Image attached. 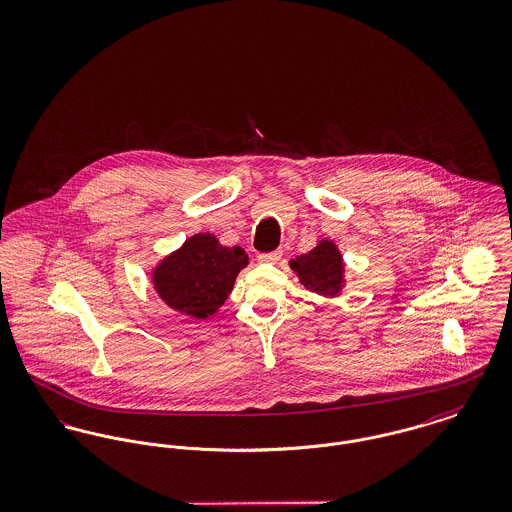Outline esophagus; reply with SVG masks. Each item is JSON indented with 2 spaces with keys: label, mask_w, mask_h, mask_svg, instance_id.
<instances>
[{
  "label": "esophagus",
  "mask_w": 512,
  "mask_h": 512,
  "mask_svg": "<svg viewBox=\"0 0 512 512\" xmlns=\"http://www.w3.org/2000/svg\"><path fill=\"white\" fill-rule=\"evenodd\" d=\"M280 257H282V251L275 249V251H269V253H261L259 263H278Z\"/></svg>",
  "instance_id": "obj_1"
}]
</instances>
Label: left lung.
Instances as JSON below:
<instances>
[{
	"instance_id": "8db88e82",
	"label": "left lung",
	"mask_w": 512,
	"mask_h": 512,
	"mask_svg": "<svg viewBox=\"0 0 512 512\" xmlns=\"http://www.w3.org/2000/svg\"><path fill=\"white\" fill-rule=\"evenodd\" d=\"M290 267L315 294L333 296L343 286V259L333 241L323 239L310 253L292 259Z\"/></svg>"
}]
</instances>
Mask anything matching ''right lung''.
<instances>
[{"mask_svg":"<svg viewBox=\"0 0 512 512\" xmlns=\"http://www.w3.org/2000/svg\"><path fill=\"white\" fill-rule=\"evenodd\" d=\"M245 265L241 247H224L210 234H197L159 265L154 284L167 306L206 319L226 302Z\"/></svg>","mask_w":512,"mask_h":512,"instance_id":"right-lung-1","label":"right lung"}]
</instances>
